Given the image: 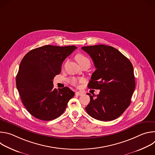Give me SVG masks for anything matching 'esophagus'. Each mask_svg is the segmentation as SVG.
<instances>
[{
  "mask_svg": "<svg viewBox=\"0 0 155 155\" xmlns=\"http://www.w3.org/2000/svg\"><path fill=\"white\" fill-rule=\"evenodd\" d=\"M83 94V93H82V92H81V91H77V92L75 93V94H76L77 96H80V95H81V94Z\"/></svg>",
  "mask_w": 155,
  "mask_h": 155,
  "instance_id": "obj_1",
  "label": "esophagus"
}]
</instances>
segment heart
I'll list each match as a JSON object with an SVG mask.
<instances>
[{
    "instance_id": "1",
    "label": "heart",
    "mask_w": 155,
    "mask_h": 155,
    "mask_svg": "<svg viewBox=\"0 0 155 155\" xmlns=\"http://www.w3.org/2000/svg\"><path fill=\"white\" fill-rule=\"evenodd\" d=\"M75 59L80 66H81L84 64H89L90 65V64H91L90 60L89 59V58L83 54H77L75 56ZM82 81V80H78L74 78H71L69 80V82L72 85H76L79 81Z\"/></svg>"
}]
</instances>
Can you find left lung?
Listing matches in <instances>:
<instances>
[{
  "label": "left lung",
  "mask_w": 155,
  "mask_h": 155,
  "mask_svg": "<svg viewBox=\"0 0 155 155\" xmlns=\"http://www.w3.org/2000/svg\"><path fill=\"white\" fill-rule=\"evenodd\" d=\"M92 58L96 71L88 87L100 90L94 97L87 93L90 102L87 114L97 120L112 121L121 116L129 106L136 83L130 61L117 49L108 45L83 47Z\"/></svg>",
  "instance_id": "8db88e82"
}]
</instances>
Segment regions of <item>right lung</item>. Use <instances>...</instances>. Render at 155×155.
<instances>
[{"instance_id":"right-lung-1","label":"right lung","mask_w":155,"mask_h":155,"mask_svg":"<svg viewBox=\"0 0 155 155\" xmlns=\"http://www.w3.org/2000/svg\"><path fill=\"white\" fill-rule=\"evenodd\" d=\"M75 46L45 45L29 51L21 60L16 78L22 102L35 118L53 120L61 116L75 93L65 87L56 90L53 80Z\"/></svg>"}]
</instances>
